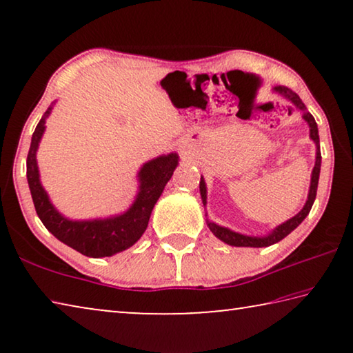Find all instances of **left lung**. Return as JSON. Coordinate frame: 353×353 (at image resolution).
Wrapping results in <instances>:
<instances>
[{
    "mask_svg": "<svg viewBox=\"0 0 353 353\" xmlns=\"http://www.w3.org/2000/svg\"><path fill=\"white\" fill-rule=\"evenodd\" d=\"M276 92L282 93L285 98H288L292 104L296 107H299L301 110H305V105H303L302 99L297 97V94L290 90L288 87L285 85H277L276 87ZM303 119L308 123L310 126V137H312V140L316 143V146H318V151H316V163H314V168H313V174H312V185H310V193H308V201L307 204L303 205V208L301 212H299L294 218H291L286 221V223L280 224L276 230L270 234L268 236H263V238H255V236H246V235H241V234H236V232H232L229 229H225V227H219L214 223H208V229L212 230V234L219 238L221 241H224L227 244H230V246H243V248H266V246H271L274 243H279L280 240H283L286 235H290L292 230L296 229V227L302 223L303 219L307 218V214L310 213L313 207V202L316 199V191H318V182H319V172H321V149H319V134H318V124H316L314 118L312 113L305 112L303 113ZM199 188H201V196H202V202H204L205 205V198H207V193H205V182L204 179L201 177V182H199Z\"/></svg>",
    "mask_w": 353,
    "mask_h": 353,
    "instance_id": "left-lung-1",
    "label": "left lung"
}]
</instances>
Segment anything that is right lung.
I'll use <instances>...</instances> for the list:
<instances>
[{
	"label": "right lung",
	"mask_w": 353,
	"mask_h": 353,
	"mask_svg": "<svg viewBox=\"0 0 353 353\" xmlns=\"http://www.w3.org/2000/svg\"><path fill=\"white\" fill-rule=\"evenodd\" d=\"M50 112L51 107L45 112V117L40 119L35 128L26 159L28 183L40 221L57 240L82 255L93 256V259L110 256L130 248L145 234L155 202L160 198L165 185L168 183L176 170L179 160L177 154L162 155L143 166L139 174L141 182L140 193L132 207L124 214L109 219L68 221L51 205L48 194L39 181L35 152H37L39 141L45 130V118L50 115Z\"/></svg>",
	"instance_id": "right-lung-1"
}]
</instances>
